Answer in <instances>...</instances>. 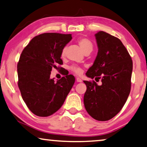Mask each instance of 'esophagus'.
<instances>
[{
  "mask_svg": "<svg viewBox=\"0 0 147 147\" xmlns=\"http://www.w3.org/2000/svg\"><path fill=\"white\" fill-rule=\"evenodd\" d=\"M82 80H81L80 79V78H76V82H82Z\"/></svg>",
  "mask_w": 147,
  "mask_h": 147,
  "instance_id": "obj_1",
  "label": "esophagus"
}]
</instances>
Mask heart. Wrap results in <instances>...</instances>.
I'll return each instance as SVG.
<instances>
[{
    "instance_id": "b5f03b06",
    "label": "heart",
    "mask_w": 147,
    "mask_h": 147,
    "mask_svg": "<svg viewBox=\"0 0 147 147\" xmlns=\"http://www.w3.org/2000/svg\"><path fill=\"white\" fill-rule=\"evenodd\" d=\"M77 42L78 45H80V47L83 51L84 53L90 51L91 52L92 50L93 49V44L92 43V41L90 39H87L86 38H80L78 39ZM66 50L67 47H64L61 50V57L63 58L65 57V54H66ZM70 70L71 71H73V73H76V74H81L82 73V69L81 68L78 66L76 65H73L69 67Z\"/></svg>"
}]
</instances>
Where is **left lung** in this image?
<instances>
[{"label":"left lung","instance_id":"obj_1","mask_svg":"<svg viewBox=\"0 0 147 147\" xmlns=\"http://www.w3.org/2000/svg\"><path fill=\"white\" fill-rule=\"evenodd\" d=\"M98 52L88 77L101 79L102 84L86 81L84 107L98 121H108L121 111L129 95L133 61L119 39L103 31L95 34Z\"/></svg>","mask_w":147,"mask_h":147}]
</instances>
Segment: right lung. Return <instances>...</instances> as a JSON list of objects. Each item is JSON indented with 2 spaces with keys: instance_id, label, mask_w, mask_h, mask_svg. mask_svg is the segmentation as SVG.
<instances>
[{
  "instance_id": "add662e5",
  "label": "right lung",
  "mask_w": 147,
  "mask_h": 147,
  "mask_svg": "<svg viewBox=\"0 0 147 147\" xmlns=\"http://www.w3.org/2000/svg\"><path fill=\"white\" fill-rule=\"evenodd\" d=\"M71 34L45 33L34 37L24 49L17 65L19 89L26 106L34 114L47 117L62 106L75 78L71 74L57 82L50 78L52 69L63 65L61 50Z\"/></svg>"
}]
</instances>
